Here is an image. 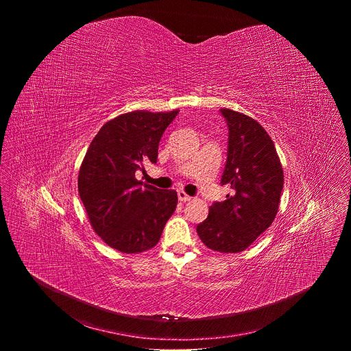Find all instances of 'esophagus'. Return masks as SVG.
I'll list each match as a JSON object with an SVG mask.
<instances>
[{
  "label": "esophagus",
  "mask_w": 351,
  "mask_h": 351,
  "mask_svg": "<svg viewBox=\"0 0 351 351\" xmlns=\"http://www.w3.org/2000/svg\"><path fill=\"white\" fill-rule=\"evenodd\" d=\"M178 198H179V202H182V203H187L191 199V197L189 194H186L183 190L178 191Z\"/></svg>",
  "instance_id": "1"
}]
</instances>
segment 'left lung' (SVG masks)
Instances as JSON below:
<instances>
[{"label": "left lung", "instance_id": "left-lung-1", "mask_svg": "<svg viewBox=\"0 0 351 351\" xmlns=\"http://www.w3.org/2000/svg\"><path fill=\"white\" fill-rule=\"evenodd\" d=\"M228 128V160L221 184L225 202L210 207L197 225L202 241L214 252L240 253L274 222L283 189V169L272 138L252 117L221 110Z\"/></svg>", "mask_w": 351, "mask_h": 351}]
</instances>
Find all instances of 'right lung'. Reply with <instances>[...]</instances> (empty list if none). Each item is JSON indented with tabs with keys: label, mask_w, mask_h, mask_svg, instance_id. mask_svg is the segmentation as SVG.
Masks as SVG:
<instances>
[{
	"label": "right lung",
	"mask_w": 351,
	"mask_h": 351,
	"mask_svg": "<svg viewBox=\"0 0 351 351\" xmlns=\"http://www.w3.org/2000/svg\"><path fill=\"white\" fill-rule=\"evenodd\" d=\"M179 110L122 114L98 130L83 158L77 189L94 232L121 253L153 248L176 210L178 193L136 179L157 162L158 144Z\"/></svg>",
	"instance_id": "right-lung-1"
}]
</instances>
